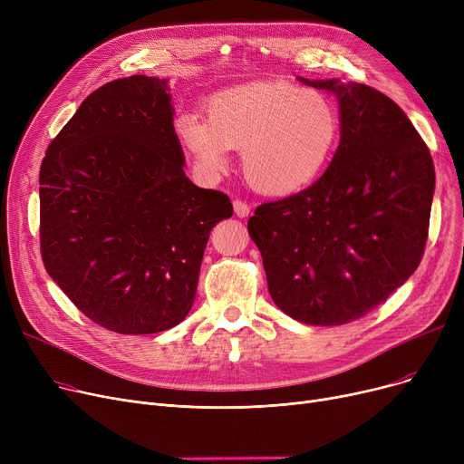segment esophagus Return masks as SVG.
<instances>
[{"label": "esophagus", "mask_w": 464, "mask_h": 464, "mask_svg": "<svg viewBox=\"0 0 464 464\" xmlns=\"http://www.w3.org/2000/svg\"><path fill=\"white\" fill-rule=\"evenodd\" d=\"M233 208H235V214H237L238 218H246V216L250 214V207H248L245 201H240V199H235V201H233Z\"/></svg>", "instance_id": "1"}]
</instances>
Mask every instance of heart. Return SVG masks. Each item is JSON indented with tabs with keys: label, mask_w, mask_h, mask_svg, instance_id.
I'll list each match as a JSON object with an SVG mask.
<instances>
[{
	"label": "heart",
	"mask_w": 464,
	"mask_h": 464,
	"mask_svg": "<svg viewBox=\"0 0 464 464\" xmlns=\"http://www.w3.org/2000/svg\"><path fill=\"white\" fill-rule=\"evenodd\" d=\"M207 118L180 112L173 130L195 170L216 180L240 149L246 180L261 193L289 195L318 180L343 131L329 95L289 84L254 82L219 90L205 103Z\"/></svg>",
	"instance_id": "1"
}]
</instances>
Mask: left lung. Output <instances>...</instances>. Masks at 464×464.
I'll return each instance as SVG.
<instances>
[{
  "label": "left lung",
  "mask_w": 464,
  "mask_h": 464,
  "mask_svg": "<svg viewBox=\"0 0 464 464\" xmlns=\"http://www.w3.org/2000/svg\"><path fill=\"white\" fill-rule=\"evenodd\" d=\"M340 144L325 173L248 219L275 304L306 325H344L380 306L418 269L429 235L434 165L402 109L338 79Z\"/></svg>",
  "instance_id": "obj_1"
}]
</instances>
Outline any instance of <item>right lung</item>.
<instances>
[{
    "label": "right lung",
    "instance_id": "add662e5",
    "mask_svg": "<svg viewBox=\"0 0 464 464\" xmlns=\"http://www.w3.org/2000/svg\"><path fill=\"white\" fill-rule=\"evenodd\" d=\"M169 81L92 92L41 163V257L84 315L120 334L179 325L193 306L212 227L233 216L195 186L173 130Z\"/></svg>",
    "mask_w": 464,
    "mask_h": 464
}]
</instances>
